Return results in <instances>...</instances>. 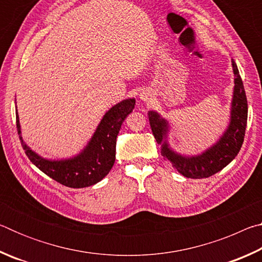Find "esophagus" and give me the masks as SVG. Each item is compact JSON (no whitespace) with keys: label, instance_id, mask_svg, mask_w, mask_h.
<instances>
[{"label":"esophagus","instance_id":"obj_1","mask_svg":"<svg viewBox=\"0 0 262 262\" xmlns=\"http://www.w3.org/2000/svg\"><path fill=\"white\" fill-rule=\"evenodd\" d=\"M150 97H151V96H150L149 92L145 91V90H143L140 94V99L143 100V101H148L150 99Z\"/></svg>","mask_w":262,"mask_h":262}]
</instances>
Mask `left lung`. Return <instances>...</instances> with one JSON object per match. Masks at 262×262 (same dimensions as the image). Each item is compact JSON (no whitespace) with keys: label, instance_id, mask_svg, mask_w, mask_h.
Masks as SVG:
<instances>
[{"label":"left lung","instance_id":"8db88e82","mask_svg":"<svg viewBox=\"0 0 262 262\" xmlns=\"http://www.w3.org/2000/svg\"><path fill=\"white\" fill-rule=\"evenodd\" d=\"M231 62L234 86L229 125L220 139L205 151L190 156L177 152L170 147L167 140L170 123L156 111L148 113L152 134L157 143L161 144L164 159H168L177 171L186 178L201 179L217 173L233 161L243 145L247 123V99L236 62L233 60Z\"/></svg>","mask_w":262,"mask_h":262}]
</instances>
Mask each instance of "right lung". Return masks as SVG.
<instances>
[{
  "mask_svg": "<svg viewBox=\"0 0 262 262\" xmlns=\"http://www.w3.org/2000/svg\"><path fill=\"white\" fill-rule=\"evenodd\" d=\"M135 107V98L123 99L104 114L94 135L81 152L63 159H48L33 151L21 137L16 106V123L26 156L39 170L57 183L72 188L89 187L108 174L115 162L117 136L127 115Z\"/></svg>",
  "mask_w": 262,
  "mask_h": 262,
  "instance_id": "add662e5",
  "label": "right lung"
}]
</instances>
